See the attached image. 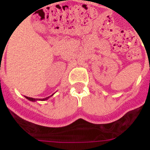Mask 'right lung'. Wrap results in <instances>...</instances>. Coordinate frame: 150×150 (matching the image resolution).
<instances>
[{
  "mask_svg": "<svg viewBox=\"0 0 150 150\" xmlns=\"http://www.w3.org/2000/svg\"><path fill=\"white\" fill-rule=\"evenodd\" d=\"M25 97H26L27 99H28V100H31V101H35V100H36V99H34V98H31V97H28V96H25ZM49 98V96H48V97H47V98H44V99H43V100H41V99H40V100H47V99Z\"/></svg>",
  "mask_w": 150,
  "mask_h": 150,
  "instance_id": "1",
  "label": "right lung"
}]
</instances>
